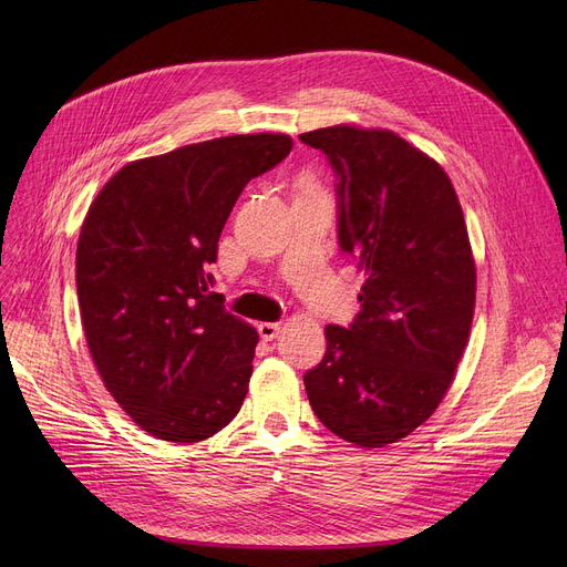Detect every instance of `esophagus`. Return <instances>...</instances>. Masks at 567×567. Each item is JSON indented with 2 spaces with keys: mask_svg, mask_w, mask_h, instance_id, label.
<instances>
[{
  "mask_svg": "<svg viewBox=\"0 0 567 567\" xmlns=\"http://www.w3.org/2000/svg\"><path fill=\"white\" fill-rule=\"evenodd\" d=\"M257 331H259V336H261L264 340H276L278 333H280V323H278V321H261V323L257 326Z\"/></svg>",
  "mask_w": 567,
  "mask_h": 567,
  "instance_id": "obj_1",
  "label": "esophagus"
}]
</instances>
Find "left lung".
Masks as SVG:
<instances>
[{
	"label": "left lung",
	"mask_w": 567,
	"mask_h": 567,
	"mask_svg": "<svg viewBox=\"0 0 567 567\" xmlns=\"http://www.w3.org/2000/svg\"><path fill=\"white\" fill-rule=\"evenodd\" d=\"M336 172L338 241L365 274L361 312L326 326L303 381L317 419L361 449L423 425L468 342L475 264L443 167L391 131L329 126L301 135Z\"/></svg>",
	"instance_id": "8db88e82"
}]
</instances>
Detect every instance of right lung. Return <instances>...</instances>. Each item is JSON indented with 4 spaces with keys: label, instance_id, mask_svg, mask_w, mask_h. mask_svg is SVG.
<instances>
[{
    "label": "right lung",
    "instance_id": "right-lung-1",
    "mask_svg": "<svg viewBox=\"0 0 567 567\" xmlns=\"http://www.w3.org/2000/svg\"><path fill=\"white\" fill-rule=\"evenodd\" d=\"M289 152L280 133L188 144L128 163L89 206L75 252L89 353L156 439L204 441L246 400L259 338L208 291V266L238 195Z\"/></svg>",
    "mask_w": 567,
    "mask_h": 567
}]
</instances>
